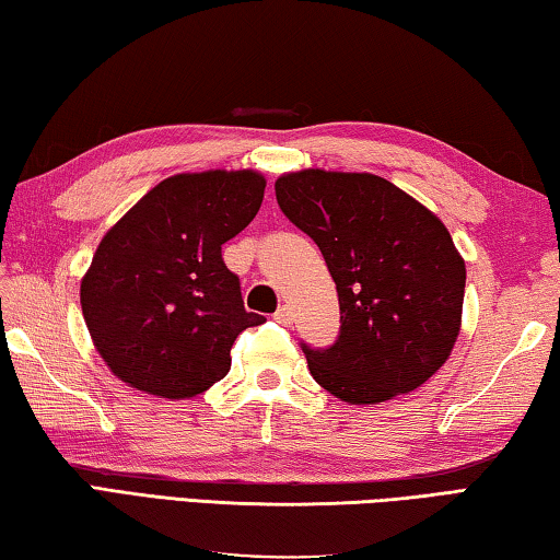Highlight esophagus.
<instances>
[{"label": "esophagus", "instance_id": "34e87169", "mask_svg": "<svg viewBox=\"0 0 560 560\" xmlns=\"http://www.w3.org/2000/svg\"><path fill=\"white\" fill-rule=\"evenodd\" d=\"M275 322H278V325H290L292 322V310L288 307V305H282L278 312H275Z\"/></svg>", "mask_w": 560, "mask_h": 560}]
</instances>
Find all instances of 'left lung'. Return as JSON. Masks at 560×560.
Instances as JSON below:
<instances>
[{"label":"left lung","mask_w":560,"mask_h":560,"mask_svg":"<svg viewBox=\"0 0 560 560\" xmlns=\"http://www.w3.org/2000/svg\"><path fill=\"white\" fill-rule=\"evenodd\" d=\"M275 196L319 245L337 285V341L302 345L317 384L354 406L423 386L463 325L465 260L445 223L366 172H290L275 182Z\"/></svg>","instance_id":"1"}]
</instances>
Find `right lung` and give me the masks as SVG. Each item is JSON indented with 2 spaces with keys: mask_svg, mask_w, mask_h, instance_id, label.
<instances>
[{
  "mask_svg": "<svg viewBox=\"0 0 560 560\" xmlns=\"http://www.w3.org/2000/svg\"><path fill=\"white\" fill-rule=\"evenodd\" d=\"M265 176L211 170L170 176L103 235L81 282V307L97 354L127 386L191 398L231 369L245 312L238 275L221 245L258 213Z\"/></svg>",
  "mask_w": 560,
  "mask_h": 560,
  "instance_id": "right-lung-1",
  "label": "right lung"
}]
</instances>
